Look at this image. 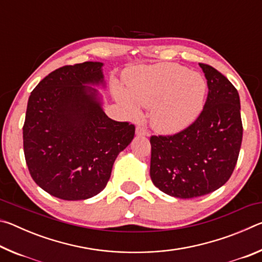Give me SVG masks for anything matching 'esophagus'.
Masks as SVG:
<instances>
[{
  "label": "esophagus",
  "mask_w": 262,
  "mask_h": 262,
  "mask_svg": "<svg viewBox=\"0 0 262 262\" xmlns=\"http://www.w3.org/2000/svg\"><path fill=\"white\" fill-rule=\"evenodd\" d=\"M135 133H136L137 136H148L149 135L147 129H145V128H143V127H141V126L136 127Z\"/></svg>",
  "instance_id": "obj_1"
}]
</instances>
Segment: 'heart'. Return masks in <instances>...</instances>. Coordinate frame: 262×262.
Masks as SVG:
<instances>
[{
  "instance_id": "1",
  "label": "heart",
  "mask_w": 262,
  "mask_h": 262,
  "mask_svg": "<svg viewBox=\"0 0 262 262\" xmlns=\"http://www.w3.org/2000/svg\"><path fill=\"white\" fill-rule=\"evenodd\" d=\"M125 91L114 89L119 103L132 115L136 104L152 107L150 122L161 134H176L196 120L205 104L207 82L201 74L176 63H158L127 70Z\"/></svg>"
}]
</instances>
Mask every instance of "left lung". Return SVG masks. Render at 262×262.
Instances as JSON below:
<instances>
[{"mask_svg": "<svg viewBox=\"0 0 262 262\" xmlns=\"http://www.w3.org/2000/svg\"><path fill=\"white\" fill-rule=\"evenodd\" d=\"M208 97L199 118L172 136H151L150 177L163 193L179 199L222 187L236 166L243 140L241 99L219 70L200 63Z\"/></svg>", "mask_w": 262, "mask_h": 262, "instance_id": "obj_1", "label": "left lung"}]
</instances>
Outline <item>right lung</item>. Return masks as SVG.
<instances>
[{
  "instance_id": "1",
  "label": "right lung",
  "mask_w": 262,
  "mask_h": 262,
  "mask_svg": "<svg viewBox=\"0 0 262 262\" xmlns=\"http://www.w3.org/2000/svg\"><path fill=\"white\" fill-rule=\"evenodd\" d=\"M103 62L52 72L31 92L23 127L24 155L39 187L67 201L100 193L114 161L130 144L134 125L110 119L103 96Z\"/></svg>"
}]
</instances>
